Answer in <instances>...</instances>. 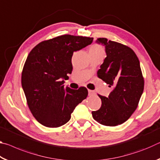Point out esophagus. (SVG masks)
Instances as JSON below:
<instances>
[{"label": "esophagus", "instance_id": "1", "mask_svg": "<svg viewBox=\"0 0 160 160\" xmlns=\"http://www.w3.org/2000/svg\"><path fill=\"white\" fill-rule=\"evenodd\" d=\"M88 94H89V96H92L95 94V92H94V91H93V90H88Z\"/></svg>", "mask_w": 160, "mask_h": 160}]
</instances>
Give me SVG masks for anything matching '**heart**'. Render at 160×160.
Instances as JSON below:
<instances>
[{"instance_id": "1", "label": "heart", "mask_w": 160, "mask_h": 160, "mask_svg": "<svg viewBox=\"0 0 160 160\" xmlns=\"http://www.w3.org/2000/svg\"><path fill=\"white\" fill-rule=\"evenodd\" d=\"M89 53H104V51L103 48L99 44H93L92 45L90 49H89Z\"/></svg>"}]
</instances>
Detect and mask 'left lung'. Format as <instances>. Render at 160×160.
<instances>
[{"mask_svg": "<svg viewBox=\"0 0 160 160\" xmlns=\"http://www.w3.org/2000/svg\"><path fill=\"white\" fill-rule=\"evenodd\" d=\"M96 42L104 46L107 54L97 76L113 89L108 97L98 94L102 106L92 114L100 124L118 126L131 117L143 92L144 79L140 61L127 46L106 38H99Z\"/></svg>", "mask_w": 160, "mask_h": 160, "instance_id": "left-lung-1", "label": "left lung"}]
</instances>
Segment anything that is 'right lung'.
I'll return each instance as SVG.
<instances>
[{
  "mask_svg": "<svg viewBox=\"0 0 160 160\" xmlns=\"http://www.w3.org/2000/svg\"><path fill=\"white\" fill-rule=\"evenodd\" d=\"M93 38L65 34L42 42L27 58L22 87L28 107L38 122L57 128L68 121L77 105L88 97L85 87L72 90L64 79L72 70L74 51L92 44Z\"/></svg>",
  "mask_w": 160,
  "mask_h": 160,
  "instance_id": "1",
  "label": "right lung"
}]
</instances>
